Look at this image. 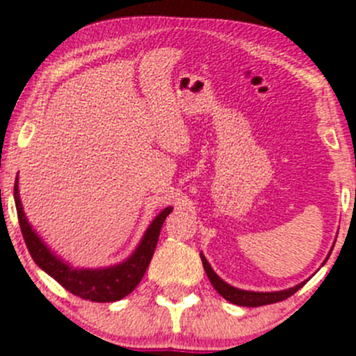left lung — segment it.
<instances>
[{
	"label": "left lung",
	"mask_w": 356,
	"mask_h": 356,
	"mask_svg": "<svg viewBox=\"0 0 356 356\" xmlns=\"http://www.w3.org/2000/svg\"><path fill=\"white\" fill-rule=\"evenodd\" d=\"M328 257H330V254H328ZM200 258H202V265H204L205 268V274H207L209 281H211L212 286L216 288V291H218L223 298H227L228 302H232V304L235 305H242V307H260V305L281 302L284 300V298L291 297L295 291H298L305 284V281H302V283H298L297 286H291V288H286V290H279V291L241 290V288L232 286V284H228L227 281H223V279L219 277V275L214 272V268L211 267V264L207 261V258L204 257V253H200Z\"/></svg>",
	"instance_id": "8db88e82"
}]
</instances>
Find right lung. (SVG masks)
I'll use <instances>...</instances> for the list:
<instances>
[{"label":"right lung","mask_w":356,"mask_h":356,"mask_svg":"<svg viewBox=\"0 0 356 356\" xmlns=\"http://www.w3.org/2000/svg\"><path fill=\"white\" fill-rule=\"evenodd\" d=\"M13 200H15V209H17L22 237H24L29 254L35 260V264L43 272H47L52 279H56L70 293L91 302L121 300L137 288V284L140 283L145 270H147L152 253H154L163 221L174 209L165 207L152 219L137 248L133 249V253L126 260L114 265H107V267L91 268L75 267L70 261H66L33 228L28 216H26L24 207H22L21 193H19V174L15 177V186H13Z\"/></svg>","instance_id":"right-lung-1"}]
</instances>
